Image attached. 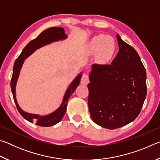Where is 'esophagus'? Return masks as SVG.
<instances>
[{
	"label": "esophagus",
	"mask_w": 160,
	"mask_h": 160,
	"mask_svg": "<svg viewBox=\"0 0 160 160\" xmlns=\"http://www.w3.org/2000/svg\"><path fill=\"white\" fill-rule=\"evenodd\" d=\"M89 82V75L88 74H83L81 78V83L83 85H87Z\"/></svg>",
	"instance_id": "34e87169"
}]
</instances>
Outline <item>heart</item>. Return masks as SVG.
I'll return each mask as SVG.
<instances>
[{
    "label": "heart",
    "mask_w": 160,
    "mask_h": 160,
    "mask_svg": "<svg viewBox=\"0 0 160 160\" xmlns=\"http://www.w3.org/2000/svg\"><path fill=\"white\" fill-rule=\"evenodd\" d=\"M88 51L92 53L99 52L101 60L107 61L112 58L115 51V44L112 38L107 35L94 37L88 45Z\"/></svg>",
    "instance_id": "heart-1"
}]
</instances>
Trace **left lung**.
Returning a JSON list of instances; mask_svg holds the SVG:
<instances>
[{"label": "left lung", "mask_w": 160, "mask_h": 160, "mask_svg": "<svg viewBox=\"0 0 160 160\" xmlns=\"http://www.w3.org/2000/svg\"><path fill=\"white\" fill-rule=\"evenodd\" d=\"M119 51L111 64L92 66L88 107L97 125L116 129L134 121L147 94L146 71L138 53L116 35Z\"/></svg>", "instance_id": "obj_1"}]
</instances>
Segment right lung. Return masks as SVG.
Here are the masks:
<instances>
[{
    "mask_svg": "<svg viewBox=\"0 0 160 160\" xmlns=\"http://www.w3.org/2000/svg\"><path fill=\"white\" fill-rule=\"evenodd\" d=\"M66 34L64 32L63 29L61 28H51L46 29L44 32H42L36 39L32 40L31 42H29L28 43V45L24 48V49L22 51L20 55L18 56V58L17 59H16L14 63L11 82H10V86H11V90L13 95V99H14V101L18 112H20L22 116L24 118H25L26 120L29 121V122H34L36 125L43 127L51 126L58 123L59 121L63 118L66 111L68 99H69L70 96L74 92V91L75 90V89H76L78 85H79L81 78V74L78 75V76L72 81L71 85L69 86L66 94H65L63 103L61 104V107H59L57 110L55 111L53 113H51V114L44 116H40L35 114H30V113L23 112V111L20 109V107L18 106L17 103V100H16L15 98V85L19 76V73H20L21 67L22 66L24 60H25L26 58H28L32 53H33L37 48H39V47H42V46L49 44V43L52 42L66 39Z\"/></svg>",
    "mask_w": 160,
    "mask_h": 160,
    "instance_id": "obj_1",
    "label": "right lung"
}]
</instances>
